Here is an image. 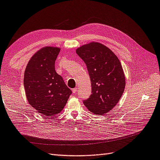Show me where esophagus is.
Listing matches in <instances>:
<instances>
[{
  "label": "esophagus",
  "instance_id": "esophagus-1",
  "mask_svg": "<svg viewBox=\"0 0 160 160\" xmlns=\"http://www.w3.org/2000/svg\"><path fill=\"white\" fill-rule=\"evenodd\" d=\"M77 89H77V88H74V89H72V92H73V93H76V92L77 91Z\"/></svg>",
  "mask_w": 160,
  "mask_h": 160
}]
</instances>
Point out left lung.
Listing matches in <instances>:
<instances>
[{"mask_svg":"<svg viewBox=\"0 0 160 160\" xmlns=\"http://www.w3.org/2000/svg\"><path fill=\"white\" fill-rule=\"evenodd\" d=\"M77 54L87 65L91 81L89 98L83 101L91 112L103 115L117 105L125 89L122 64L108 47L97 42L80 47Z\"/></svg>","mask_w":160,"mask_h":160,"instance_id":"8db88e82","label":"left lung"}]
</instances>
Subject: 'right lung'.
I'll use <instances>...</instances> for the list:
<instances>
[{
  "instance_id": "1",
  "label": "right lung",
  "mask_w": 160,
  "mask_h": 160,
  "mask_svg": "<svg viewBox=\"0 0 160 160\" xmlns=\"http://www.w3.org/2000/svg\"><path fill=\"white\" fill-rule=\"evenodd\" d=\"M59 51V48L53 47L38 50L28 61L24 75L28 103L38 113L50 117L61 112L72 93L55 71V62Z\"/></svg>"
}]
</instances>
